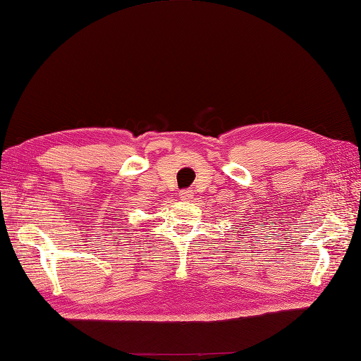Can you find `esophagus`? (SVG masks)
<instances>
[{
  "mask_svg": "<svg viewBox=\"0 0 361 361\" xmlns=\"http://www.w3.org/2000/svg\"><path fill=\"white\" fill-rule=\"evenodd\" d=\"M180 199H181V200L192 199V190H190V189H183V190H180Z\"/></svg>",
  "mask_w": 361,
  "mask_h": 361,
  "instance_id": "obj_1",
  "label": "esophagus"
}]
</instances>
